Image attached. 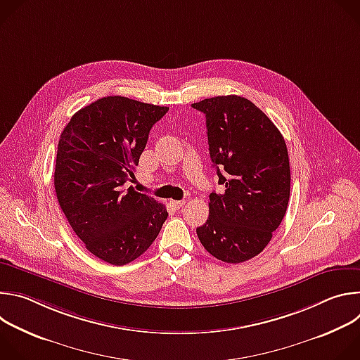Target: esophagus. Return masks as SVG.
Listing matches in <instances>:
<instances>
[{
  "instance_id": "esophagus-1",
  "label": "esophagus",
  "mask_w": 360,
  "mask_h": 360,
  "mask_svg": "<svg viewBox=\"0 0 360 360\" xmlns=\"http://www.w3.org/2000/svg\"><path fill=\"white\" fill-rule=\"evenodd\" d=\"M169 203H171V207H172V208H175V210H181L186 202H185V200H169Z\"/></svg>"
}]
</instances>
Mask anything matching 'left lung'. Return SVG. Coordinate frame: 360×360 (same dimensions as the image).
I'll use <instances>...</instances> for the list:
<instances>
[{
    "mask_svg": "<svg viewBox=\"0 0 360 360\" xmlns=\"http://www.w3.org/2000/svg\"><path fill=\"white\" fill-rule=\"evenodd\" d=\"M207 117L210 155L225 192L210 195V218L196 228L217 259L240 264L259 255L281 225L289 202L285 139L253 102L222 95L195 102Z\"/></svg>",
    "mask_w": 360,
    "mask_h": 360,
    "instance_id": "1",
    "label": "left lung"
}]
</instances>
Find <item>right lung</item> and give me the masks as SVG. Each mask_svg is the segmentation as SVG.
<instances>
[{
  "instance_id": "add662e5",
  "label": "right lung",
  "mask_w": 360,
  "mask_h": 360,
  "mask_svg": "<svg viewBox=\"0 0 360 360\" xmlns=\"http://www.w3.org/2000/svg\"><path fill=\"white\" fill-rule=\"evenodd\" d=\"M168 107L104 96L75 112L57 150L60 207L85 248L101 261L127 265L157 239L165 205L124 184L134 178L152 125Z\"/></svg>"
}]
</instances>
